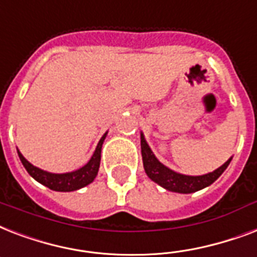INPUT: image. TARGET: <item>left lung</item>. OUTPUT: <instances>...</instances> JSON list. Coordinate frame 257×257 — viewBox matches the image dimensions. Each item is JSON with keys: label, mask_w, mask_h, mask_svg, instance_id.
I'll use <instances>...</instances> for the list:
<instances>
[{"label": "left lung", "mask_w": 257, "mask_h": 257, "mask_svg": "<svg viewBox=\"0 0 257 257\" xmlns=\"http://www.w3.org/2000/svg\"><path fill=\"white\" fill-rule=\"evenodd\" d=\"M141 149H142L143 168H145V172L149 176V178L161 185L162 188L177 193H193L209 186L221 176L224 170L228 168L230 160H232L230 158L222 166L216 169L214 172L208 173L205 176H184L180 173L173 172L169 168H166L165 165L161 164L160 161L156 158V156L153 154V151L145 141L143 135H141Z\"/></svg>", "instance_id": "obj_1"}]
</instances>
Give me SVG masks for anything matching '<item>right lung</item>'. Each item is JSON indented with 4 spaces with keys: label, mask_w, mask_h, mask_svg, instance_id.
Masks as SVG:
<instances>
[{
    "label": "right lung",
    "mask_w": 257,
    "mask_h": 257,
    "mask_svg": "<svg viewBox=\"0 0 257 257\" xmlns=\"http://www.w3.org/2000/svg\"><path fill=\"white\" fill-rule=\"evenodd\" d=\"M106 135L107 133L99 141L96 150L93 153V156L91 157V160L88 161V164L84 165L79 170L65 173V174H53V173L44 172L41 169L36 168L32 164H29L20 151H17V153H19V157L21 162H23L24 168L27 169V172L36 181H39L40 184L45 185L47 188L56 190V192H73V190H77V189L84 188V186H87L95 180L97 170H99V165H100L101 145L104 142Z\"/></svg>",
    "instance_id": "right-lung-1"
}]
</instances>
